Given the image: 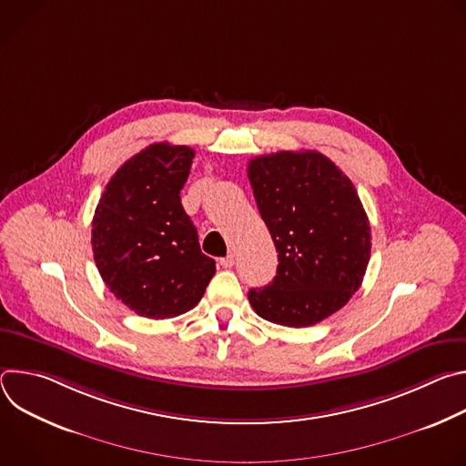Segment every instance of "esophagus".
<instances>
[{
	"mask_svg": "<svg viewBox=\"0 0 466 466\" xmlns=\"http://www.w3.org/2000/svg\"><path fill=\"white\" fill-rule=\"evenodd\" d=\"M219 263L223 265V268H227V269H230L232 265H234V256L232 254H228V256H225V258H221L219 259Z\"/></svg>",
	"mask_w": 466,
	"mask_h": 466,
	"instance_id": "esophagus-1",
	"label": "esophagus"
}]
</instances>
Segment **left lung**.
Returning <instances> with one entry per match:
<instances>
[{
  "label": "left lung",
  "mask_w": 466,
  "mask_h": 466,
  "mask_svg": "<svg viewBox=\"0 0 466 466\" xmlns=\"http://www.w3.org/2000/svg\"><path fill=\"white\" fill-rule=\"evenodd\" d=\"M248 180L279 252L277 277L252 288L248 302L275 324H317L352 299L367 271L370 225L358 191L317 151L256 157Z\"/></svg>",
  "instance_id": "1"
}]
</instances>
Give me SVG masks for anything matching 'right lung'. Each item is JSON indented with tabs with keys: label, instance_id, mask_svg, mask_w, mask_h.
Masks as SVG:
<instances>
[{
	"label": "right lung",
	"instance_id": "obj_1",
	"mask_svg": "<svg viewBox=\"0 0 466 466\" xmlns=\"http://www.w3.org/2000/svg\"><path fill=\"white\" fill-rule=\"evenodd\" d=\"M195 151L167 142L128 158L92 219L94 259L117 300L149 319L189 311L216 275L180 203Z\"/></svg>",
	"mask_w": 466,
	"mask_h": 466
}]
</instances>
